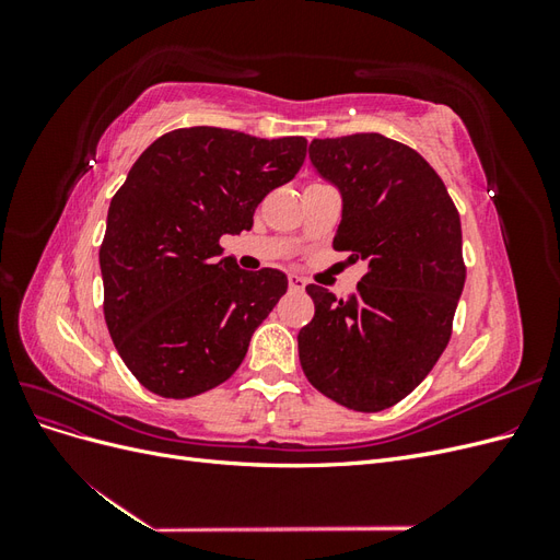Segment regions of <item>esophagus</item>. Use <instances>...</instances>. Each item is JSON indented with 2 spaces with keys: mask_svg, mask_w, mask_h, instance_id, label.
<instances>
[{
  "mask_svg": "<svg viewBox=\"0 0 560 560\" xmlns=\"http://www.w3.org/2000/svg\"><path fill=\"white\" fill-rule=\"evenodd\" d=\"M308 282H306V278H301V276H296V273H290V290H294V292H301L303 287H306Z\"/></svg>",
  "mask_w": 560,
  "mask_h": 560,
  "instance_id": "34e87169",
  "label": "esophagus"
}]
</instances>
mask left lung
Instances as JSON below:
<instances>
[{"instance_id": "left-lung-1", "label": "left lung", "mask_w": 560, "mask_h": 560, "mask_svg": "<svg viewBox=\"0 0 560 560\" xmlns=\"http://www.w3.org/2000/svg\"><path fill=\"white\" fill-rule=\"evenodd\" d=\"M311 163L343 200L334 249L369 264L358 292L319 284L299 360L322 395L383 411L413 393L448 346L465 287L460 217L418 151L378 132L313 140Z\"/></svg>"}]
</instances>
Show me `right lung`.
<instances>
[{"mask_svg": "<svg viewBox=\"0 0 560 560\" xmlns=\"http://www.w3.org/2000/svg\"><path fill=\"white\" fill-rule=\"evenodd\" d=\"M303 159V138L196 126L165 132L130 167L109 202L100 270L112 341L154 395L208 393L245 360L287 276L238 268L219 238L249 231L259 202Z\"/></svg>", "mask_w": 560, "mask_h": 560, "instance_id": "1", "label": "right lung"}]
</instances>
